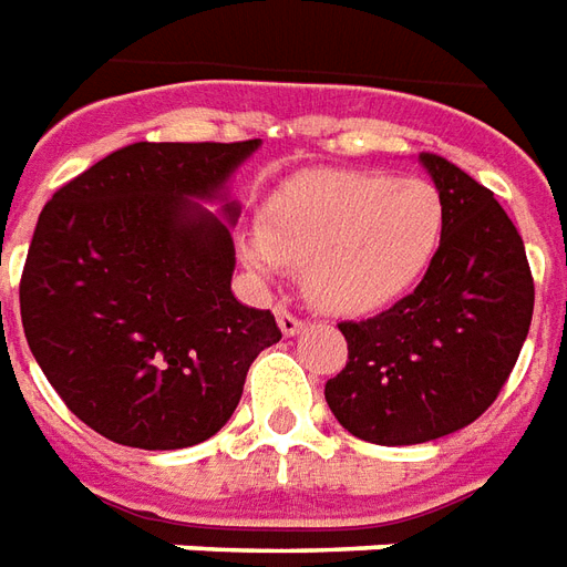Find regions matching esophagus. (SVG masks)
<instances>
[{
  "instance_id": "1",
  "label": "esophagus",
  "mask_w": 567,
  "mask_h": 567,
  "mask_svg": "<svg viewBox=\"0 0 567 567\" xmlns=\"http://www.w3.org/2000/svg\"><path fill=\"white\" fill-rule=\"evenodd\" d=\"M276 321H279V330H282V337H297L300 330H303V321L297 316H291L288 309H276Z\"/></svg>"
}]
</instances>
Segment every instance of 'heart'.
Returning a JSON list of instances; mask_svg holds the SVG:
<instances>
[{"mask_svg": "<svg viewBox=\"0 0 567 567\" xmlns=\"http://www.w3.org/2000/svg\"><path fill=\"white\" fill-rule=\"evenodd\" d=\"M444 237L442 192L381 171H306L261 209L243 243L251 272L303 267L306 295L333 316H372L414 291Z\"/></svg>", "mask_w": 567, "mask_h": 567, "instance_id": "obj_1", "label": "heart"}]
</instances>
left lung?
<instances>
[{
	"mask_svg": "<svg viewBox=\"0 0 567 567\" xmlns=\"http://www.w3.org/2000/svg\"><path fill=\"white\" fill-rule=\"evenodd\" d=\"M444 200V237L412 295L342 321L348 363L324 400L348 433L421 444L493 405L529 337L535 285L523 237L493 192L442 155H417Z\"/></svg>",
	"mask_w": 567,
	"mask_h": 567,
	"instance_id": "1",
	"label": "left lung"
}]
</instances>
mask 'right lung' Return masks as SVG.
I'll use <instances>...</instances> for the list:
<instances>
[{
	"label": "right lung",
	"mask_w": 567,
	"mask_h": 567,
	"mask_svg": "<svg viewBox=\"0 0 567 567\" xmlns=\"http://www.w3.org/2000/svg\"><path fill=\"white\" fill-rule=\"evenodd\" d=\"M258 146H123L41 209L20 279L23 333L62 402L104 439L207 442L251 360L282 339L270 309L230 291V179Z\"/></svg>",
	"instance_id": "add662e5"
}]
</instances>
